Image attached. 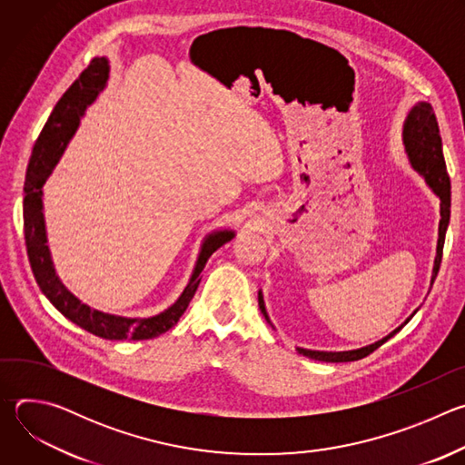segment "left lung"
Returning <instances> with one entry per match:
<instances>
[{
  "instance_id": "1",
  "label": "left lung",
  "mask_w": 465,
  "mask_h": 465,
  "mask_svg": "<svg viewBox=\"0 0 465 465\" xmlns=\"http://www.w3.org/2000/svg\"><path fill=\"white\" fill-rule=\"evenodd\" d=\"M405 147L409 153V158L414 165V169L425 176L427 183L432 187V191L440 196L441 201V221H440V239H438V253L434 261V274H432V283L438 276L440 264H441V255H443V242H445V232L449 226V217H450V180L441 151V138H440V126L436 114L432 112V106L429 103H420L412 108L409 114V119L405 123ZM259 309L264 316V320H269L267 311H264L262 303V294L259 292ZM411 320V318H409ZM409 320L405 323H409ZM403 323V325H405ZM401 325V327H403ZM401 327H397L393 333L384 337L382 341L370 344L361 350L353 351H311V350H302L298 348V353L303 357L314 359V361H323V362H351L368 357L373 353L377 348H381L388 339H391L397 331H401Z\"/></svg>"
}]
</instances>
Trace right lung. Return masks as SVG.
<instances>
[{"instance_id": "obj_1", "label": "right lung", "mask_w": 465, "mask_h": 465, "mask_svg": "<svg viewBox=\"0 0 465 465\" xmlns=\"http://www.w3.org/2000/svg\"><path fill=\"white\" fill-rule=\"evenodd\" d=\"M106 77H108L106 58H94L88 68L79 75V79L60 97L45 126L40 132L29 160L25 187H24L25 244H27L31 269L38 287L65 318L72 320L79 327L86 329L88 333L106 341H124V339L149 341L165 333V331H169L180 320L189 302L193 300L198 289V283L203 280V271L206 267L208 259L215 250H219L224 242H228L233 237V232H228V230L215 232L204 241L201 255H198V261H196L194 272L187 287L183 289L182 296L167 311L151 318H123V316L94 311L88 305L81 303L68 289L60 283L53 269L49 248L45 244L47 239H45V228H44L40 187L44 185L51 169L58 162L62 151L65 149V143H68V140L74 136V132L79 124V117L83 115L84 108L95 99L99 90L104 86Z\"/></svg>"}]
</instances>
